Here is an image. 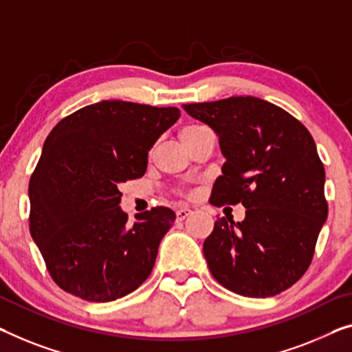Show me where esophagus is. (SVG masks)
<instances>
[{"label": "esophagus", "instance_id": "34e87169", "mask_svg": "<svg viewBox=\"0 0 352 352\" xmlns=\"http://www.w3.org/2000/svg\"><path fill=\"white\" fill-rule=\"evenodd\" d=\"M191 214V210L190 208H180L177 212V221H183L186 217H190Z\"/></svg>", "mask_w": 352, "mask_h": 352}]
</instances>
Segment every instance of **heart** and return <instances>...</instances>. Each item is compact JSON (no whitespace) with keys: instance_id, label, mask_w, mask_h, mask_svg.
Instances as JSON below:
<instances>
[{"instance_id":"1","label":"heart","mask_w":352,"mask_h":352,"mask_svg":"<svg viewBox=\"0 0 352 352\" xmlns=\"http://www.w3.org/2000/svg\"><path fill=\"white\" fill-rule=\"evenodd\" d=\"M206 131H208V129L202 124H188L180 131V138L183 140V144L186 145V144H190L192 139H196L199 134L206 133Z\"/></svg>"}]
</instances>
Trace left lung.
<instances>
[{
  "label": "left lung",
  "instance_id": "8db88e82",
  "mask_svg": "<svg viewBox=\"0 0 352 352\" xmlns=\"http://www.w3.org/2000/svg\"><path fill=\"white\" fill-rule=\"evenodd\" d=\"M219 135L226 158L210 204L242 202V223L218 218L204 256L219 285L245 297H274L310 267L327 219L326 172L310 131L254 96L183 104Z\"/></svg>",
  "mask_w": 352,
  "mask_h": 352
}]
</instances>
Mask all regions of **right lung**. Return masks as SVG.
Here are the masks:
<instances>
[{
    "instance_id": "1",
    "label": "right lung",
    "mask_w": 352,
    "mask_h": 352,
    "mask_svg": "<svg viewBox=\"0 0 352 352\" xmlns=\"http://www.w3.org/2000/svg\"><path fill=\"white\" fill-rule=\"evenodd\" d=\"M178 117L177 107L101 101L47 135L30 178V232L63 291L112 302L150 276L175 213L153 207L129 224L118 186L145 174L148 150Z\"/></svg>"
}]
</instances>
